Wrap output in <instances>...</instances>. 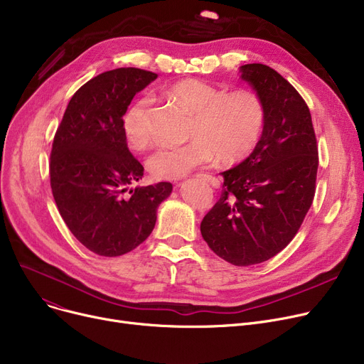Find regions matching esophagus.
<instances>
[{
  "instance_id": "34e87169",
  "label": "esophagus",
  "mask_w": 364,
  "mask_h": 364,
  "mask_svg": "<svg viewBox=\"0 0 364 364\" xmlns=\"http://www.w3.org/2000/svg\"><path fill=\"white\" fill-rule=\"evenodd\" d=\"M202 178H203L205 181H208V183H211L213 186H218V184H220L218 178H215V177H213V176H208V174H203V176H202Z\"/></svg>"
}]
</instances>
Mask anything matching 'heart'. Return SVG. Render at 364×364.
Returning a JSON list of instances; mask_svg holds the SVG:
<instances>
[{"label":"heart","instance_id":"1","mask_svg":"<svg viewBox=\"0 0 364 364\" xmlns=\"http://www.w3.org/2000/svg\"><path fill=\"white\" fill-rule=\"evenodd\" d=\"M165 97L178 103L190 114V141L156 149L147 159V169L158 180H178L196 168L211 164L243 161L255 149L265 122V106L259 94L239 88L223 92L214 84L186 78L162 90ZM150 97L140 95L127 107L121 127L127 144L141 151L150 143Z\"/></svg>","mask_w":364,"mask_h":364}]
</instances>
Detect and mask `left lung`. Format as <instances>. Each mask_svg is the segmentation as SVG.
<instances>
[{
	"label": "left lung",
	"mask_w": 364,
	"mask_h": 364,
	"mask_svg": "<svg viewBox=\"0 0 364 364\" xmlns=\"http://www.w3.org/2000/svg\"><path fill=\"white\" fill-rule=\"evenodd\" d=\"M240 72L264 102L262 136L250 158L221 172V196L200 233L218 257L243 267L273 258L298 233L316 193L318 150L301 94L270 66Z\"/></svg>",
	"instance_id": "obj_1"
}]
</instances>
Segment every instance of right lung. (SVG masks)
Returning <instances> with one entry per match:
<instances>
[{
	"label": "right lung",
	"mask_w": 364,
	"mask_h": 364,
	"mask_svg": "<svg viewBox=\"0 0 364 364\" xmlns=\"http://www.w3.org/2000/svg\"><path fill=\"white\" fill-rule=\"evenodd\" d=\"M139 68L103 72L70 99L54 134L50 184L57 209L72 235L102 257H119L143 243L171 183L127 187L143 177L131 155L121 121L134 95L156 80Z\"/></svg>",
	"instance_id": "obj_1"
}]
</instances>
